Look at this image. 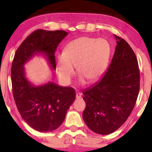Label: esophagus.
Listing matches in <instances>:
<instances>
[{
    "label": "esophagus",
    "mask_w": 152,
    "mask_h": 152,
    "mask_svg": "<svg viewBox=\"0 0 152 152\" xmlns=\"http://www.w3.org/2000/svg\"><path fill=\"white\" fill-rule=\"evenodd\" d=\"M76 99H81V97H82V94L81 93V92H76Z\"/></svg>",
    "instance_id": "1"
}]
</instances>
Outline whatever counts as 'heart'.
Here are the masks:
<instances>
[{
	"mask_svg": "<svg viewBox=\"0 0 152 152\" xmlns=\"http://www.w3.org/2000/svg\"><path fill=\"white\" fill-rule=\"evenodd\" d=\"M111 48L104 38L81 37L73 40L65 46L64 54L56 58V72L61 81L70 83L75 74L74 67L81 76V82L86 79L94 82L105 71Z\"/></svg>",
	"mask_w": 152,
	"mask_h": 152,
	"instance_id": "heart-1",
	"label": "heart"
}]
</instances>
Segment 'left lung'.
<instances>
[{"label":"left lung","mask_w":152,"mask_h":152,"mask_svg":"<svg viewBox=\"0 0 152 152\" xmlns=\"http://www.w3.org/2000/svg\"><path fill=\"white\" fill-rule=\"evenodd\" d=\"M116 46L109 69L98 83L82 91L86 108L83 118L95 133L109 134L126 121L139 92L138 61L123 38L114 35Z\"/></svg>","instance_id":"left-lung-1"}]
</instances>
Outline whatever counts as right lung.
<instances>
[{
  "mask_svg": "<svg viewBox=\"0 0 152 152\" xmlns=\"http://www.w3.org/2000/svg\"><path fill=\"white\" fill-rule=\"evenodd\" d=\"M67 34L64 31H34L18 47L12 63V89L17 109L24 121L40 132H51L61 126L76 92L71 87L52 82L35 86L25 76L23 66L34 55L42 53L55 69L56 50Z\"/></svg>",
  "mask_w": 152,
  "mask_h": 152,
  "instance_id": "1",
  "label": "right lung"
}]
</instances>
